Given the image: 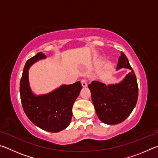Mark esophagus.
I'll return each instance as SVG.
<instances>
[{
	"mask_svg": "<svg viewBox=\"0 0 158 158\" xmlns=\"http://www.w3.org/2000/svg\"><path fill=\"white\" fill-rule=\"evenodd\" d=\"M81 85H82L83 87H86V86H87L88 84H87V81H86V80L84 79H81Z\"/></svg>",
	"mask_w": 158,
	"mask_h": 158,
	"instance_id": "esophagus-1",
	"label": "esophagus"
}]
</instances>
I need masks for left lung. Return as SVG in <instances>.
Wrapping results in <instances>:
<instances>
[{"instance_id": "obj_1", "label": "left lung", "mask_w": 158, "mask_h": 158, "mask_svg": "<svg viewBox=\"0 0 158 158\" xmlns=\"http://www.w3.org/2000/svg\"><path fill=\"white\" fill-rule=\"evenodd\" d=\"M131 70L122 81L106 85L98 81L89 85L92 101L99 119L105 124L116 125L124 121L132 113L138 99L137 78L126 56L121 53L117 69Z\"/></svg>"}]
</instances>
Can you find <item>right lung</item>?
I'll return each mask as SVG.
<instances>
[{"label": "right lung", "mask_w": 158, "mask_h": 158, "mask_svg": "<svg viewBox=\"0 0 158 158\" xmlns=\"http://www.w3.org/2000/svg\"><path fill=\"white\" fill-rule=\"evenodd\" d=\"M47 56L39 52L27 60L20 81V96L25 114L30 121L41 129L58 132L68 126L73 116V106L82 89L81 82L62 85L47 94L36 95L28 81V69Z\"/></svg>", "instance_id": "right-lung-1"}]
</instances>
